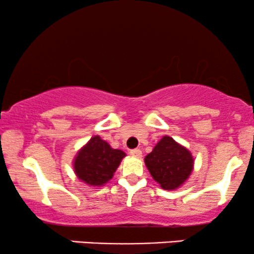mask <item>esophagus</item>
Returning a JSON list of instances; mask_svg holds the SVG:
<instances>
[{"label": "esophagus", "mask_w": 254, "mask_h": 254, "mask_svg": "<svg viewBox=\"0 0 254 254\" xmlns=\"http://www.w3.org/2000/svg\"><path fill=\"white\" fill-rule=\"evenodd\" d=\"M130 154L132 156H135V157H141L142 156V151L139 150V149H132V150H130Z\"/></svg>", "instance_id": "esophagus-1"}]
</instances>
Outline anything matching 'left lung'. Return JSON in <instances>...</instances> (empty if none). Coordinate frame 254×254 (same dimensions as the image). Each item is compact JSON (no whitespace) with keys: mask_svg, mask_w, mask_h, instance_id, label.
Here are the masks:
<instances>
[{"mask_svg":"<svg viewBox=\"0 0 254 254\" xmlns=\"http://www.w3.org/2000/svg\"><path fill=\"white\" fill-rule=\"evenodd\" d=\"M150 176L165 190H176L190 177L193 157L190 150L177 143L170 136H164L144 157Z\"/></svg>","mask_w":254,"mask_h":254,"instance_id":"8db88e82","label":"left lung"}]
</instances>
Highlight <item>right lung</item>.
I'll list each match as a JSON object with an SVG mask.
<instances>
[{
	"mask_svg": "<svg viewBox=\"0 0 254 254\" xmlns=\"http://www.w3.org/2000/svg\"><path fill=\"white\" fill-rule=\"evenodd\" d=\"M124 156L123 150L113 149L100 136H94L75 156V174L87 185L103 186L112 179Z\"/></svg>",
	"mask_w": 254,
	"mask_h": 254,
	"instance_id": "add662e5",
	"label": "right lung"
}]
</instances>
